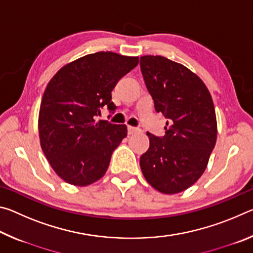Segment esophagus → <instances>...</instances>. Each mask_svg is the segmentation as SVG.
<instances>
[{
    "instance_id": "34e87169",
    "label": "esophagus",
    "mask_w": 253,
    "mask_h": 253,
    "mask_svg": "<svg viewBox=\"0 0 253 253\" xmlns=\"http://www.w3.org/2000/svg\"><path fill=\"white\" fill-rule=\"evenodd\" d=\"M127 130H128V135H134L136 132H139V129H137V128L131 127V126H128Z\"/></svg>"
}]
</instances>
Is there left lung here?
<instances>
[{
  "mask_svg": "<svg viewBox=\"0 0 253 253\" xmlns=\"http://www.w3.org/2000/svg\"><path fill=\"white\" fill-rule=\"evenodd\" d=\"M140 70L155 110L168 118L165 135L147 132L140 156L144 177L155 190L176 194L202 176L216 143L213 100L200 77L162 55L140 57Z\"/></svg>",
  "mask_w": 253,
  "mask_h": 253,
  "instance_id": "obj_1",
  "label": "left lung"
}]
</instances>
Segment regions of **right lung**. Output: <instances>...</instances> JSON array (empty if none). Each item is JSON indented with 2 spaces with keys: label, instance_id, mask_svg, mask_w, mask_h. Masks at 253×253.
I'll list each match as a JSON object with an SVG mask.
<instances>
[{
  "label": "right lung",
  "instance_id": "add662e5",
  "mask_svg": "<svg viewBox=\"0 0 253 253\" xmlns=\"http://www.w3.org/2000/svg\"><path fill=\"white\" fill-rule=\"evenodd\" d=\"M138 62V57L101 51L63 66L49 81L39 113L40 144L65 182L87 186L105 175L127 127L95 117L102 107L115 110L111 91Z\"/></svg>",
  "mask_w": 253,
  "mask_h": 253
}]
</instances>
